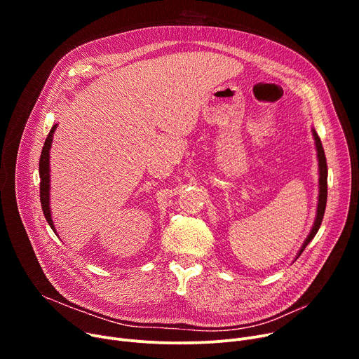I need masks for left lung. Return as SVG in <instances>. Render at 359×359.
<instances>
[{
  "instance_id": "8db88e82",
  "label": "left lung",
  "mask_w": 359,
  "mask_h": 359,
  "mask_svg": "<svg viewBox=\"0 0 359 359\" xmlns=\"http://www.w3.org/2000/svg\"><path fill=\"white\" fill-rule=\"evenodd\" d=\"M311 132H313V138H314L316 151H317V160H318V202H317V211H316V218H314V222H313V227L310 230V234L304 240L303 246H301V249L298 250V253L295 256V260L298 259V256L301 253L304 252V249L309 246V243L317 234L320 225H322V221H323V215H325V210H326V202H327V163H326L325 149H323L322 141H320V138H318L314 128H311Z\"/></svg>"
}]
</instances>
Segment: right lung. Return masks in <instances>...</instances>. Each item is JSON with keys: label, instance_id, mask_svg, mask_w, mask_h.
Segmentation results:
<instances>
[{"label": "right lung", "instance_id": "1", "mask_svg": "<svg viewBox=\"0 0 359 359\" xmlns=\"http://www.w3.org/2000/svg\"><path fill=\"white\" fill-rule=\"evenodd\" d=\"M58 126V123H53L49 135L46 137V141L43 144L42 148V154H41V160H39V176H41V203H42V210L45 214V218L48 221V224L50 225V229L56 233L55 225L52 221V211H50V147H52V141H53V134L55 129Z\"/></svg>", "mask_w": 359, "mask_h": 359}]
</instances>
